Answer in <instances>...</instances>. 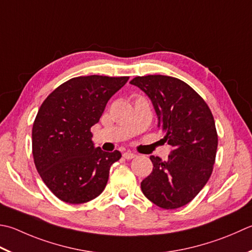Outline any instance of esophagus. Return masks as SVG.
Returning <instances> with one entry per match:
<instances>
[{"label":"esophagus","mask_w":252,"mask_h":252,"mask_svg":"<svg viewBox=\"0 0 252 252\" xmlns=\"http://www.w3.org/2000/svg\"><path fill=\"white\" fill-rule=\"evenodd\" d=\"M122 156L125 157L126 159H132V158H134L136 155L133 154V153H131V152H126V153H123Z\"/></svg>","instance_id":"34e87169"}]
</instances>
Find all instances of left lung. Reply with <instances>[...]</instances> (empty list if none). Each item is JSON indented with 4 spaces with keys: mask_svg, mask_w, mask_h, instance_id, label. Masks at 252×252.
Listing matches in <instances>:
<instances>
[{
    "mask_svg": "<svg viewBox=\"0 0 252 252\" xmlns=\"http://www.w3.org/2000/svg\"><path fill=\"white\" fill-rule=\"evenodd\" d=\"M152 100L164 141L172 147L167 160L151 156L153 171L141 182L143 193L165 210L195 198L210 179L218 150V132L209 106L179 78L136 76L130 82Z\"/></svg>",
    "mask_w": 252,
    "mask_h": 252,
    "instance_id": "left-lung-1",
    "label": "left lung"
}]
</instances>
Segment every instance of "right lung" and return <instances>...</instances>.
Returning <instances> with one entry per match:
<instances>
[{
  "label": "right lung",
  "instance_id": "1",
  "mask_svg": "<svg viewBox=\"0 0 252 252\" xmlns=\"http://www.w3.org/2000/svg\"><path fill=\"white\" fill-rule=\"evenodd\" d=\"M129 76H78L49 95L32 126V156L42 181L70 204L97 198L105 189L110 167L121 153L103 152L92 141L108 100Z\"/></svg>",
  "mask_w": 252,
  "mask_h": 252
}]
</instances>
